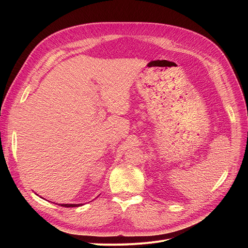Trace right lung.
Wrapping results in <instances>:
<instances>
[{"mask_svg": "<svg viewBox=\"0 0 248 248\" xmlns=\"http://www.w3.org/2000/svg\"><path fill=\"white\" fill-rule=\"evenodd\" d=\"M81 205L82 204H61V206H63V207H78Z\"/></svg>", "mask_w": 248, "mask_h": 248, "instance_id": "obj_1", "label": "right lung"}]
</instances>
